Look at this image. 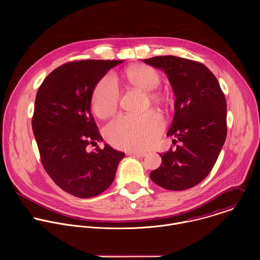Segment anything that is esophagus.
<instances>
[{"label": "esophagus", "mask_w": 260, "mask_h": 260, "mask_svg": "<svg viewBox=\"0 0 260 260\" xmlns=\"http://www.w3.org/2000/svg\"><path fill=\"white\" fill-rule=\"evenodd\" d=\"M128 154L134 155V156H138V157H144V156L147 155V153L143 152V151H129Z\"/></svg>", "instance_id": "obj_1"}]
</instances>
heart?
<instances>
[{
	"label": "heart",
	"mask_w": 260,
	"mask_h": 260,
	"mask_svg": "<svg viewBox=\"0 0 260 260\" xmlns=\"http://www.w3.org/2000/svg\"><path fill=\"white\" fill-rule=\"evenodd\" d=\"M124 81L132 87L146 91L149 101L157 106L170 102L169 94L157 86L160 75L146 64H133L123 72ZM119 106V91L111 76H104L96 83L91 98V109L100 118L116 113ZM164 127L160 116L150 110L139 116L122 115L111 121L106 127L108 141L120 149L144 150L152 146Z\"/></svg>",
	"instance_id": "heart-1"
}]
</instances>
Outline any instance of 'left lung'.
<instances>
[{
  "label": "left lung",
  "instance_id": "left-lung-1",
  "mask_svg": "<svg viewBox=\"0 0 260 260\" xmlns=\"http://www.w3.org/2000/svg\"><path fill=\"white\" fill-rule=\"evenodd\" d=\"M162 69L172 84L175 115L168 136L178 141L176 149L160 153L161 165L151 180L169 190L188 189L212 171L226 133V101L217 78L202 62L173 55L146 58Z\"/></svg>",
  "mask_w": 260,
  "mask_h": 260
}]
</instances>
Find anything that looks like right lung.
<instances>
[{"label":"right lung","mask_w":260,"mask_h":260,"mask_svg":"<svg viewBox=\"0 0 260 260\" xmlns=\"http://www.w3.org/2000/svg\"><path fill=\"white\" fill-rule=\"evenodd\" d=\"M122 60L81 59L63 63L44 79L31 119L42 166L63 191L80 199L104 192L124 153L105 145L90 113L96 83Z\"/></svg>","instance_id":"1"}]
</instances>
